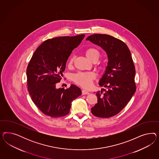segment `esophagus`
Listing matches in <instances>:
<instances>
[{
    "instance_id": "obj_1",
    "label": "esophagus",
    "mask_w": 159,
    "mask_h": 159,
    "mask_svg": "<svg viewBox=\"0 0 159 159\" xmlns=\"http://www.w3.org/2000/svg\"><path fill=\"white\" fill-rule=\"evenodd\" d=\"M90 93L87 91L86 90H82V94L83 95H85V94H89Z\"/></svg>"
}]
</instances>
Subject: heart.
I'll list each match as a JSON object with an SVG mask.
<instances>
[{"mask_svg": "<svg viewBox=\"0 0 159 159\" xmlns=\"http://www.w3.org/2000/svg\"><path fill=\"white\" fill-rule=\"evenodd\" d=\"M87 58L92 62L97 61L99 59L100 53L99 51L94 48H89L85 51ZM74 58H71L69 61V66H71L73 62ZM95 74L92 72H79L75 75L73 79L75 83L84 87H89L92 85L93 80L95 78Z\"/></svg>", "mask_w": 159, "mask_h": 159, "instance_id": "heart-1", "label": "heart"}]
</instances>
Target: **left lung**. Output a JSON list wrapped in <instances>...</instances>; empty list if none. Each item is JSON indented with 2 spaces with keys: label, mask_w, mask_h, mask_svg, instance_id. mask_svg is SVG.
Listing matches in <instances>:
<instances>
[{
  "label": "left lung",
  "mask_w": 159,
  "mask_h": 159,
  "mask_svg": "<svg viewBox=\"0 0 159 159\" xmlns=\"http://www.w3.org/2000/svg\"><path fill=\"white\" fill-rule=\"evenodd\" d=\"M86 40L101 47L108 57L105 72L98 83L108 90L103 94L102 90L96 93L97 103L92 107V113L98 117L110 118L119 113L135 94V66L129 48L120 39L96 34Z\"/></svg>",
  "instance_id": "8db88e82"
}]
</instances>
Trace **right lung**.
Here are the masks:
<instances>
[{"mask_svg":"<svg viewBox=\"0 0 159 159\" xmlns=\"http://www.w3.org/2000/svg\"><path fill=\"white\" fill-rule=\"evenodd\" d=\"M85 35L58 37L41 43L31 59L27 68L28 91L41 111L53 118L69 113L72 101L82 94L75 84L65 90L56 84L62 79L67 59L81 43Z\"/></svg>","mask_w":159,"mask_h":159,"instance_id":"add662e5","label":"right lung"}]
</instances>
